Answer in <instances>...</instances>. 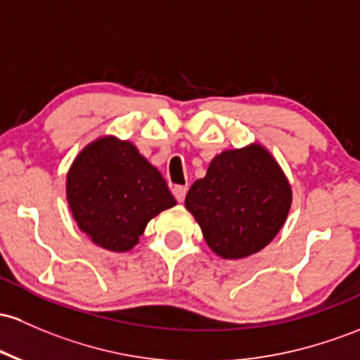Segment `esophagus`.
<instances>
[{
    "label": "esophagus",
    "mask_w": 360,
    "mask_h": 360,
    "mask_svg": "<svg viewBox=\"0 0 360 360\" xmlns=\"http://www.w3.org/2000/svg\"><path fill=\"white\" fill-rule=\"evenodd\" d=\"M186 193H188L186 186H174L172 188V195L176 196L177 201H184V198H186Z\"/></svg>",
    "instance_id": "1"
}]
</instances>
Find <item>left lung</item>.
<instances>
[{"label": "left lung", "instance_id": "obj_1", "mask_svg": "<svg viewBox=\"0 0 360 360\" xmlns=\"http://www.w3.org/2000/svg\"><path fill=\"white\" fill-rule=\"evenodd\" d=\"M290 201V186L276 162L251 145L217 155L184 203L208 246L225 259H238L263 250L278 234Z\"/></svg>", "mask_w": 360, "mask_h": 360}]
</instances>
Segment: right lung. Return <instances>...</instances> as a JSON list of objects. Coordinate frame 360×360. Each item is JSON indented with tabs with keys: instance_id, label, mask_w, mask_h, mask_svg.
<instances>
[{
	"instance_id": "add662e5",
	"label": "right lung",
	"mask_w": 360,
	"mask_h": 360,
	"mask_svg": "<svg viewBox=\"0 0 360 360\" xmlns=\"http://www.w3.org/2000/svg\"><path fill=\"white\" fill-rule=\"evenodd\" d=\"M68 203L78 227L98 246L128 251L148 220L176 205L162 174L129 141L101 138L71 165Z\"/></svg>"
}]
</instances>
